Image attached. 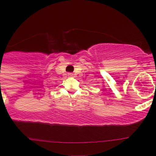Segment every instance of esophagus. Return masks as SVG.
<instances>
[{"mask_svg": "<svg viewBox=\"0 0 156 156\" xmlns=\"http://www.w3.org/2000/svg\"><path fill=\"white\" fill-rule=\"evenodd\" d=\"M68 75H69V76H72V75H73V74H72V73H69V74H68Z\"/></svg>", "mask_w": 156, "mask_h": 156, "instance_id": "obj_1", "label": "esophagus"}]
</instances>
